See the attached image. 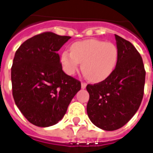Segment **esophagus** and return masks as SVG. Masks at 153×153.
<instances>
[{
	"mask_svg": "<svg viewBox=\"0 0 153 153\" xmlns=\"http://www.w3.org/2000/svg\"><path fill=\"white\" fill-rule=\"evenodd\" d=\"M86 85H87V84H86V82H82V84H81L82 89H85V88H86Z\"/></svg>",
	"mask_w": 153,
	"mask_h": 153,
	"instance_id": "obj_1",
	"label": "esophagus"
}]
</instances>
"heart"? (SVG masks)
I'll list each match as a JSON object with an SVG mask.
<instances>
[{"label": "heart", "mask_w": 153, "mask_h": 153, "mask_svg": "<svg viewBox=\"0 0 153 153\" xmlns=\"http://www.w3.org/2000/svg\"><path fill=\"white\" fill-rule=\"evenodd\" d=\"M118 57V48L115 44L91 39L74 42L71 46V52L64 51L61 54L60 62L63 71L69 75L75 73L82 62V71L86 79L99 82L111 75Z\"/></svg>", "instance_id": "1"}]
</instances>
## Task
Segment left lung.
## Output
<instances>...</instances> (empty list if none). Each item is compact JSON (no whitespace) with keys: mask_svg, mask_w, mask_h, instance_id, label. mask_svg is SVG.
<instances>
[{"mask_svg":"<svg viewBox=\"0 0 153 153\" xmlns=\"http://www.w3.org/2000/svg\"><path fill=\"white\" fill-rule=\"evenodd\" d=\"M115 39L119 51L115 70L104 81L86 86L89 118L106 131L121 128L134 116L142 101L145 82V67L137 50L117 35Z\"/></svg>","mask_w":153,"mask_h":153,"instance_id":"8db88e82","label":"left lung"}]
</instances>
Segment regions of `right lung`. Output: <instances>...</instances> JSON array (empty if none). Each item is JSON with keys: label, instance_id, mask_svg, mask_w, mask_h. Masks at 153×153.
I'll use <instances>...</instances> for the list:
<instances>
[{"label": "right lung", "instance_id": "add662e5", "mask_svg": "<svg viewBox=\"0 0 153 153\" xmlns=\"http://www.w3.org/2000/svg\"><path fill=\"white\" fill-rule=\"evenodd\" d=\"M69 39L44 32L27 39L16 51L11 69L13 98L35 126L57 124L81 89L79 80L63 72L57 53Z\"/></svg>", "mask_w": 153, "mask_h": 153}]
</instances>
